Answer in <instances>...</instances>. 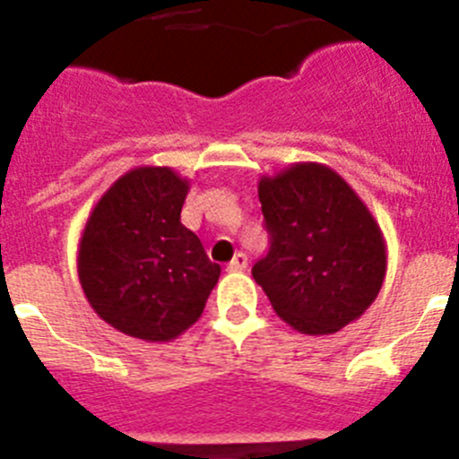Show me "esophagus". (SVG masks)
<instances>
[{"label":"esophagus","instance_id":"obj_1","mask_svg":"<svg viewBox=\"0 0 459 459\" xmlns=\"http://www.w3.org/2000/svg\"><path fill=\"white\" fill-rule=\"evenodd\" d=\"M246 266H248V255L237 253L232 257V262L227 264V271H234V273H237V271H246Z\"/></svg>","mask_w":459,"mask_h":459}]
</instances>
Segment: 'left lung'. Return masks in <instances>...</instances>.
Listing matches in <instances>:
<instances>
[{
  "label": "left lung",
  "instance_id": "1",
  "mask_svg": "<svg viewBox=\"0 0 459 459\" xmlns=\"http://www.w3.org/2000/svg\"><path fill=\"white\" fill-rule=\"evenodd\" d=\"M269 253L253 278L278 317L307 335L335 333L370 307L386 243L368 206L326 165L296 163L259 181Z\"/></svg>",
  "mask_w": 459,
  "mask_h": 459
}]
</instances>
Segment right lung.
<instances>
[{"instance_id": "add662e5", "label": "right lung", "mask_w": 459, "mask_h": 459, "mask_svg": "<svg viewBox=\"0 0 459 459\" xmlns=\"http://www.w3.org/2000/svg\"><path fill=\"white\" fill-rule=\"evenodd\" d=\"M188 181L169 168H135L93 206L78 275L89 306L117 331L168 342L200 319L221 266L181 225Z\"/></svg>"}]
</instances>
